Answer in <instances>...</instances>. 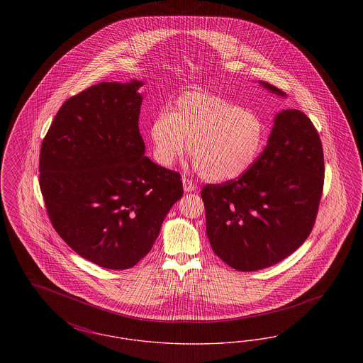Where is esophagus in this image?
<instances>
[{
    "label": "esophagus",
    "instance_id": "1",
    "mask_svg": "<svg viewBox=\"0 0 363 363\" xmlns=\"http://www.w3.org/2000/svg\"><path fill=\"white\" fill-rule=\"evenodd\" d=\"M182 185H184V190L188 191V193H191V191H194V190L197 189L196 182H193L189 178H184V179H182Z\"/></svg>",
    "mask_w": 363,
    "mask_h": 363
}]
</instances>
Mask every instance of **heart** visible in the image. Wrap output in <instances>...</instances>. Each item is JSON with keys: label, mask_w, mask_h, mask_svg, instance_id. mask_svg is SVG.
<instances>
[{"label": "heart", "mask_w": 363, "mask_h": 363, "mask_svg": "<svg viewBox=\"0 0 363 363\" xmlns=\"http://www.w3.org/2000/svg\"><path fill=\"white\" fill-rule=\"evenodd\" d=\"M156 162L172 166L186 148L197 173L211 182H227L252 169L267 141L259 114L220 95L191 91L175 99L150 125Z\"/></svg>", "instance_id": "heart-1"}]
</instances>
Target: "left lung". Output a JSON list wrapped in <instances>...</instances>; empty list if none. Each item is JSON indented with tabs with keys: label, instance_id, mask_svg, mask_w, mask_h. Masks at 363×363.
Masks as SVG:
<instances>
[{
	"label": "left lung",
	"instance_id": "left-lung-1",
	"mask_svg": "<svg viewBox=\"0 0 363 363\" xmlns=\"http://www.w3.org/2000/svg\"><path fill=\"white\" fill-rule=\"evenodd\" d=\"M259 84L287 96L277 86ZM323 186L324 154L314 125L299 110H281L252 169L201 190L213 253L242 272L289 257L311 234Z\"/></svg>",
	"mask_w": 363,
	"mask_h": 363
}]
</instances>
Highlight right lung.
Returning <instances> with one entry per match:
<instances>
[{"label": "right lung", "mask_w": 363, "mask_h": 363, "mask_svg": "<svg viewBox=\"0 0 363 363\" xmlns=\"http://www.w3.org/2000/svg\"><path fill=\"white\" fill-rule=\"evenodd\" d=\"M143 82L89 86L58 110L39 157L52 225L83 259L128 269L152 249L182 197L179 174L145 156L138 130Z\"/></svg>", "instance_id": "add662e5"}]
</instances>
